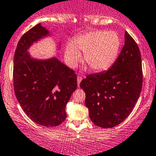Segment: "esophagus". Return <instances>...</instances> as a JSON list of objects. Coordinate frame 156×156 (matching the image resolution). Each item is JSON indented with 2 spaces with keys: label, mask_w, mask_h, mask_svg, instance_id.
I'll use <instances>...</instances> for the list:
<instances>
[{
  "label": "esophagus",
  "mask_w": 156,
  "mask_h": 156,
  "mask_svg": "<svg viewBox=\"0 0 156 156\" xmlns=\"http://www.w3.org/2000/svg\"><path fill=\"white\" fill-rule=\"evenodd\" d=\"M82 80H83V78H82V76H77V83H78V86H80V82L82 81Z\"/></svg>",
  "instance_id": "34e87169"
}]
</instances>
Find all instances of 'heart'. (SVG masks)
Instances as JSON below:
<instances>
[{"instance_id": "obj_1", "label": "heart", "mask_w": 156, "mask_h": 156, "mask_svg": "<svg viewBox=\"0 0 156 156\" xmlns=\"http://www.w3.org/2000/svg\"><path fill=\"white\" fill-rule=\"evenodd\" d=\"M121 39L117 32L91 30L73 38L66 45L65 60L71 68L77 66L84 53L85 62L94 71H103L115 63L120 51Z\"/></svg>"}]
</instances>
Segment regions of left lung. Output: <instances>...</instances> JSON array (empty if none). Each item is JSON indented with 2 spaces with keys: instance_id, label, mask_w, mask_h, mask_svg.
<instances>
[{
  "instance_id": "8db88e82",
  "label": "left lung",
  "mask_w": 156,
  "mask_h": 156,
  "mask_svg": "<svg viewBox=\"0 0 156 156\" xmlns=\"http://www.w3.org/2000/svg\"><path fill=\"white\" fill-rule=\"evenodd\" d=\"M142 64L138 44L127 32L120 55L108 71L88 75L80 83L91 121L112 128L129 115L142 88Z\"/></svg>"
}]
</instances>
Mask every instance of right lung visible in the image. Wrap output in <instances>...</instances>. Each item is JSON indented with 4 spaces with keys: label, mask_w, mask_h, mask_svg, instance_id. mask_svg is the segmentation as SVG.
I'll return each instance as SVG.
<instances>
[{
    "label": "right lung",
    "mask_w": 156,
    "mask_h": 156,
    "mask_svg": "<svg viewBox=\"0 0 156 156\" xmlns=\"http://www.w3.org/2000/svg\"><path fill=\"white\" fill-rule=\"evenodd\" d=\"M50 36L51 32L41 24L31 28L18 41L13 62L18 103L33 121L47 127L56 126L65 120L66 105L77 88L76 73L57 58L41 59L30 54L32 45Z\"/></svg>",
    "instance_id": "obj_1"
}]
</instances>
